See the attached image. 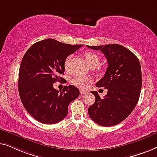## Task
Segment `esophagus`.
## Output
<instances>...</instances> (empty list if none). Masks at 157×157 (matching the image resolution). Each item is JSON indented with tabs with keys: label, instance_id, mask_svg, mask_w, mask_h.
<instances>
[{
	"label": "esophagus",
	"instance_id": "34e87169",
	"mask_svg": "<svg viewBox=\"0 0 157 157\" xmlns=\"http://www.w3.org/2000/svg\"><path fill=\"white\" fill-rule=\"evenodd\" d=\"M86 92H87V91H85V90H79V93H80V94H85Z\"/></svg>",
	"mask_w": 157,
	"mask_h": 157
}]
</instances>
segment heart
Here are the masks:
<instances>
[{
    "instance_id": "heart-1",
    "label": "heart",
    "mask_w": 157,
    "mask_h": 157,
    "mask_svg": "<svg viewBox=\"0 0 157 157\" xmlns=\"http://www.w3.org/2000/svg\"><path fill=\"white\" fill-rule=\"evenodd\" d=\"M85 57L86 60H87L88 65H90L92 63H99L100 58L99 56L96 53L93 52H87L85 53ZM71 56H69L66 57L65 61H64V67H65V70H68L70 68V60H71ZM91 82V79L87 77H85L80 75H75L74 78H72L71 79V82L75 86L78 87L79 88H86L87 87L88 84Z\"/></svg>"
}]
</instances>
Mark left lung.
Here are the masks:
<instances>
[{"instance_id": "left-lung-1", "label": "left lung", "mask_w": 157, "mask_h": 157, "mask_svg": "<svg viewBox=\"0 0 157 157\" xmlns=\"http://www.w3.org/2000/svg\"><path fill=\"white\" fill-rule=\"evenodd\" d=\"M87 46L100 50L108 63L105 75L96 84L107 89V94L101 99L98 92H91L95 102L88 108V114L99 125H116L132 113L139 101L142 82L140 63L133 52L118 44Z\"/></svg>"}]
</instances>
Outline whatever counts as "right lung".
<instances>
[{
	"label": "right lung",
	"instance_id": "add662e5",
	"mask_svg": "<svg viewBox=\"0 0 157 157\" xmlns=\"http://www.w3.org/2000/svg\"><path fill=\"white\" fill-rule=\"evenodd\" d=\"M82 46L45 39L33 44L24 55L19 70V95L26 111L38 122H60L67 116L70 103L79 97L75 86H65L59 92L53 84L63 80L59 75L65 72L66 57Z\"/></svg>",
	"mask_w": 157,
	"mask_h": 157
}]
</instances>
